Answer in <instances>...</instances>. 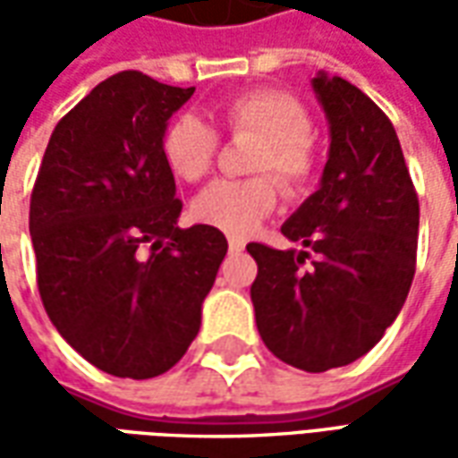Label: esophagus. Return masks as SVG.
I'll list each match as a JSON object with an SVG mask.
<instances>
[{"label":"esophagus","instance_id":"obj_1","mask_svg":"<svg viewBox=\"0 0 458 458\" xmlns=\"http://www.w3.org/2000/svg\"><path fill=\"white\" fill-rule=\"evenodd\" d=\"M228 250H230V252H242V250H245V242H242V240L230 238L228 240Z\"/></svg>","mask_w":458,"mask_h":458}]
</instances>
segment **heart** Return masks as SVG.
<instances>
[{
    "label": "heart",
    "mask_w": 458,
    "mask_h": 458,
    "mask_svg": "<svg viewBox=\"0 0 458 458\" xmlns=\"http://www.w3.org/2000/svg\"><path fill=\"white\" fill-rule=\"evenodd\" d=\"M218 122L230 140H252L245 169L258 176L210 183L196 196L191 213L200 225L248 238L277 206V186L287 196H299L317 176L311 114L294 95L258 88L220 105ZM164 157L179 179L196 183L216 166L218 134L196 114H181L164 134Z\"/></svg>",
    "instance_id": "b5f03b06"
}]
</instances>
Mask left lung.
Segmentation results:
<instances>
[{
    "mask_svg": "<svg viewBox=\"0 0 458 458\" xmlns=\"http://www.w3.org/2000/svg\"><path fill=\"white\" fill-rule=\"evenodd\" d=\"M311 85L331 130L328 161L317 193L282 225L307 250L250 242L258 262L250 297L269 351L324 373L368 353L400 314L417 262L420 200L387 114L338 75L318 73Z\"/></svg>",
    "mask_w": 458,
    "mask_h": 458,
    "instance_id": "left-lung-1",
    "label": "left lung"
}]
</instances>
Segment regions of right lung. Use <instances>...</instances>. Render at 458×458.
<instances>
[{"label": "right lung", "instance_id": "add662e5", "mask_svg": "<svg viewBox=\"0 0 458 458\" xmlns=\"http://www.w3.org/2000/svg\"><path fill=\"white\" fill-rule=\"evenodd\" d=\"M193 90L140 71L110 75L55 124L31 191L46 314L114 377L147 380L179 363L228 252L220 230L176 225L164 134Z\"/></svg>", "mask_w": 458, "mask_h": 458}]
</instances>
